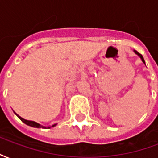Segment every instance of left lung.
I'll use <instances>...</instances> for the list:
<instances>
[{
	"mask_svg": "<svg viewBox=\"0 0 158 158\" xmlns=\"http://www.w3.org/2000/svg\"><path fill=\"white\" fill-rule=\"evenodd\" d=\"M134 52H135V53L136 55L138 56H139V57H140V59H141V61H142V62H144L145 64H146V62H145V60H144V58H143L142 55H141V54H139V53L138 52H136L135 50H134Z\"/></svg>",
	"mask_w": 158,
	"mask_h": 158,
	"instance_id": "obj_1",
	"label": "left lung"
}]
</instances>
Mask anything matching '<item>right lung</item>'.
Masks as SVG:
<instances>
[{"mask_svg": "<svg viewBox=\"0 0 158 158\" xmlns=\"http://www.w3.org/2000/svg\"><path fill=\"white\" fill-rule=\"evenodd\" d=\"M17 115V116L19 117V118L22 121V122H23L25 124H27V125L29 126H31V127H34V128H42V129H50V128H52V127H55L56 125V123H55V124H53V125L52 126H48V127H45V126H43L41 125V124H40V123H38L35 122V121H30V120H26V119L23 118L22 117H20L19 115V114H17L16 113H14Z\"/></svg>", "mask_w": 158, "mask_h": 158, "instance_id": "1", "label": "right lung"}]
</instances>
